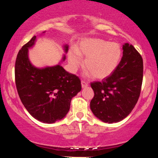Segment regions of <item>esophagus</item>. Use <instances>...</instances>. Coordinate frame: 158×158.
Returning a JSON list of instances; mask_svg holds the SVG:
<instances>
[{
  "label": "esophagus",
  "mask_w": 158,
  "mask_h": 158,
  "mask_svg": "<svg viewBox=\"0 0 158 158\" xmlns=\"http://www.w3.org/2000/svg\"><path fill=\"white\" fill-rule=\"evenodd\" d=\"M88 85H89V84H88V82H87L85 80H81V87H82V88L87 87Z\"/></svg>",
  "instance_id": "esophagus-1"
}]
</instances>
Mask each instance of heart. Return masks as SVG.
Segmentation results:
<instances>
[{
  "mask_svg": "<svg viewBox=\"0 0 158 158\" xmlns=\"http://www.w3.org/2000/svg\"><path fill=\"white\" fill-rule=\"evenodd\" d=\"M121 50L118 44L101 39L81 41L75 50L69 52V61L73 69L85 58L84 68L94 79H103L115 70L120 61Z\"/></svg>",
  "mask_w": 158,
  "mask_h": 158,
  "instance_id": "obj_1",
  "label": "heart"
}]
</instances>
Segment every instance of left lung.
<instances>
[{
  "mask_svg": "<svg viewBox=\"0 0 158 158\" xmlns=\"http://www.w3.org/2000/svg\"><path fill=\"white\" fill-rule=\"evenodd\" d=\"M123 56L113 72L101 81L90 84L94 95L90 108L106 123H116L133 110L139 98L143 80V59L132 45L123 46Z\"/></svg>",
  "mask_w": 158,
  "mask_h": 158,
  "instance_id": "obj_1",
  "label": "left lung"
}]
</instances>
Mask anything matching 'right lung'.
Segmentation results:
<instances>
[{
	"label": "right lung",
	"mask_w": 158,
	"mask_h": 158,
	"mask_svg": "<svg viewBox=\"0 0 158 158\" xmlns=\"http://www.w3.org/2000/svg\"><path fill=\"white\" fill-rule=\"evenodd\" d=\"M35 39L34 36L23 45L16 56V86L22 104L31 116L52 123L66 116L71 99L81 91V81L60 65L45 69L33 66L28 58V48L34 45ZM65 50L68 51L67 45Z\"/></svg>",
	"instance_id": "obj_1"
}]
</instances>
